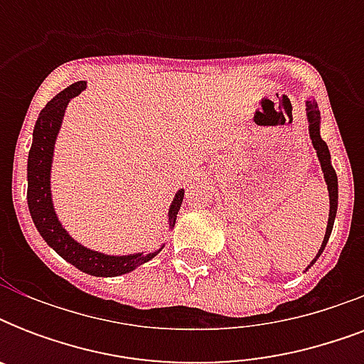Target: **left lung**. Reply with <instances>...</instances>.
Wrapping results in <instances>:
<instances>
[{
  "label": "left lung",
  "mask_w": 364,
  "mask_h": 364,
  "mask_svg": "<svg viewBox=\"0 0 364 364\" xmlns=\"http://www.w3.org/2000/svg\"><path fill=\"white\" fill-rule=\"evenodd\" d=\"M306 119H308V132H310L311 145L316 149L317 160L321 164L323 177H325V183H327L328 191V221H327V230H325V238L321 242V247L317 251V255L314 257L310 264L306 266L304 272H308V268L314 266L319 257H321L323 249L327 245L328 238H331V232H333L334 219H336V210H338V177H336V171L333 168V162H331V153H328L327 143L321 139V113H319V107H317V102L314 98L306 100Z\"/></svg>",
  "instance_id": "obj_1"
}]
</instances>
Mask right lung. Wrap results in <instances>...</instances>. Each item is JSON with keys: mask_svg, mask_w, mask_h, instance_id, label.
<instances>
[{"mask_svg": "<svg viewBox=\"0 0 364 364\" xmlns=\"http://www.w3.org/2000/svg\"><path fill=\"white\" fill-rule=\"evenodd\" d=\"M85 88H87L85 81L73 82L71 87L56 94L37 117L31 149L28 154V208H30L31 221L36 225L37 232L41 234V238L47 242L48 247H53L62 259L90 276L115 277L134 272L141 264L154 259L164 249L166 243H162L154 251L107 255L77 242L58 219L53 202V187H50L54 147H56V139H58L68 105ZM183 194H185V188H179L168 208V232L176 227L177 213L183 204Z\"/></svg>", "mask_w": 364, "mask_h": 364, "instance_id": "right-lung-1", "label": "right lung"}]
</instances>
